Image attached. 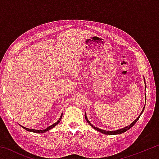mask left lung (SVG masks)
<instances>
[{"label":"left lung","mask_w":159,"mask_h":159,"mask_svg":"<svg viewBox=\"0 0 159 159\" xmlns=\"http://www.w3.org/2000/svg\"><path fill=\"white\" fill-rule=\"evenodd\" d=\"M145 88H146V84H145ZM144 109H143V110H142V111L141 114H140V115L139 116L138 118H137V119H136L135 120H134V121H133V123H132L130 125L127 126V127H125L124 128L120 129V130H115V131H107V130H101V129H99V128H98L95 127V126H94V125H93L92 124H91V123H90L89 120H88V118H87V117H86V114H85V120H87V122H88V123H89V124H90L91 126H92V127H93V128H95V130H97L99 131V132H100V133H103V134H121V133H124V132L127 131V130H129V129H130V128L133 127V126L134 124H135L136 122L138 121V119H139V118L140 117V116L142 115V112L144 111Z\"/></svg>","instance_id":"left-lung-1"}]
</instances>
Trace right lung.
<instances>
[{
    "instance_id": "right-lung-1",
    "label": "right lung",
    "mask_w": 159,
    "mask_h": 159,
    "mask_svg": "<svg viewBox=\"0 0 159 159\" xmlns=\"http://www.w3.org/2000/svg\"><path fill=\"white\" fill-rule=\"evenodd\" d=\"M61 117H62V114L61 115V116H60V119H59L57 122H56L55 123H54V124H52V125H50V126H49V127H48L47 128H45V130H34V129H29V128H25V127H23V126H21V127H22L24 129H25V130H28V131H30V132H33V133H45V132H46V131H48V130H50V129H52V128H53L54 127H55V126L56 125H57L58 123H59V122H60V120H61Z\"/></svg>"
}]
</instances>
